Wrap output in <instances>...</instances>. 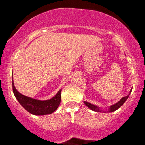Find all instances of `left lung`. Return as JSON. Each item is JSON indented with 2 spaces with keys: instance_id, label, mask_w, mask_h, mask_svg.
Listing matches in <instances>:
<instances>
[{
  "instance_id": "obj_1",
  "label": "left lung",
  "mask_w": 145,
  "mask_h": 145,
  "mask_svg": "<svg viewBox=\"0 0 145 145\" xmlns=\"http://www.w3.org/2000/svg\"><path fill=\"white\" fill-rule=\"evenodd\" d=\"M131 90H132V89H131L130 92H129V94H130V93L131 92ZM129 94L128 95L125 96V97L121 98V99H120V101H118V102L116 103L115 104H113V105H112V106H110L108 110H107V112H114V111L116 110H117V109H119V108H120L121 106H122V105L124 104L125 101L127 100V99L128 98V97H129ZM84 104H85L86 106H87L88 108H89L91 109V110H92L95 111V112H106V111L101 110H100V108H99V107H97V106H95V105L91 104V103L87 102V101H84Z\"/></svg>"
}]
</instances>
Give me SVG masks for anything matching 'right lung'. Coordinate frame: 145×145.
<instances>
[{"label":"right lung","mask_w":145,"mask_h":145,"mask_svg":"<svg viewBox=\"0 0 145 145\" xmlns=\"http://www.w3.org/2000/svg\"><path fill=\"white\" fill-rule=\"evenodd\" d=\"M13 92L17 100L25 110L34 115H45L52 113L59 107L61 100V91L55 95L54 97L48 100H38L27 97L20 93L15 87L12 80Z\"/></svg>","instance_id":"right-lung-1"}]
</instances>
